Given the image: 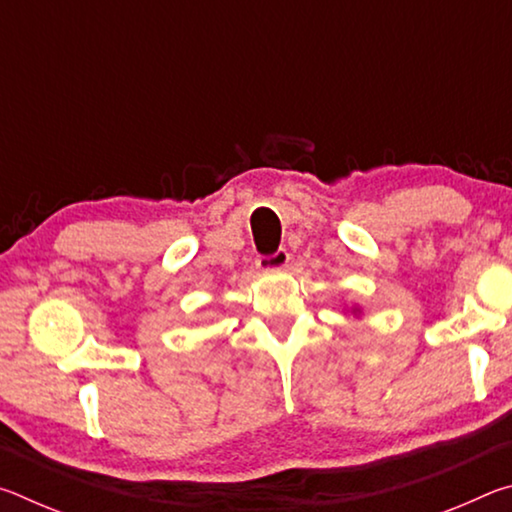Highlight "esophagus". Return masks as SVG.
Segmentation results:
<instances>
[{"instance_id": "esophagus-1", "label": "esophagus", "mask_w": 512, "mask_h": 512, "mask_svg": "<svg viewBox=\"0 0 512 512\" xmlns=\"http://www.w3.org/2000/svg\"><path fill=\"white\" fill-rule=\"evenodd\" d=\"M289 264V253L287 248H277L273 255H262L257 259V266L262 271H275V268H284Z\"/></svg>"}]
</instances>
